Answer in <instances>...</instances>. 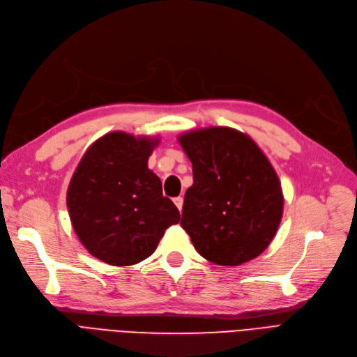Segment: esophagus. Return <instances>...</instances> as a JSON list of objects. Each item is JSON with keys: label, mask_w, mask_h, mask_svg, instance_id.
I'll return each instance as SVG.
<instances>
[{"label": "esophagus", "mask_w": 357, "mask_h": 357, "mask_svg": "<svg viewBox=\"0 0 357 357\" xmlns=\"http://www.w3.org/2000/svg\"><path fill=\"white\" fill-rule=\"evenodd\" d=\"M174 204H176V206L178 208V211H181V209H183V197H181V196L174 197Z\"/></svg>", "instance_id": "esophagus-1"}]
</instances>
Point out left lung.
Here are the masks:
<instances>
[{"label":"left lung","instance_id":"left-lung-1","mask_svg":"<svg viewBox=\"0 0 357 357\" xmlns=\"http://www.w3.org/2000/svg\"><path fill=\"white\" fill-rule=\"evenodd\" d=\"M192 161L180 225L209 262L237 266L273 241L282 217L281 183L259 146L230 127L178 136Z\"/></svg>","mask_w":357,"mask_h":357}]
</instances>
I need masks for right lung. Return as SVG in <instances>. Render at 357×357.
Returning a JSON list of instances; mask_svg holds the SVG:
<instances>
[{"instance_id":"obj_1","label":"right lung","mask_w":357,"mask_h":357,"mask_svg":"<svg viewBox=\"0 0 357 357\" xmlns=\"http://www.w3.org/2000/svg\"><path fill=\"white\" fill-rule=\"evenodd\" d=\"M158 137L112 132L89 146L71 177L67 209L88 252L108 265L129 266L151 256L169 225L180 221L148 168Z\"/></svg>"}]
</instances>
